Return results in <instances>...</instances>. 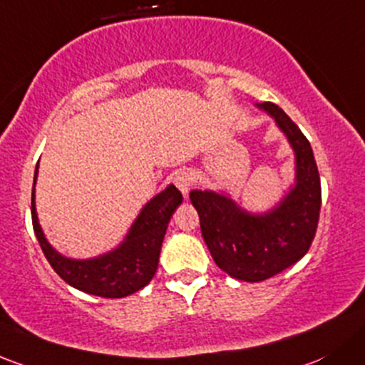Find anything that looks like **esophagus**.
I'll return each mask as SVG.
<instances>
[{"mask_svg":"<svg viewBox=\"0 0 365 365\" xmlns=\"http://www.w3.org/2000/svg\"><path fill=\"white\" fill-rule=\"evenodd\" d=\"M173 182H175V185L178 187L180 192L183 195L189 194L190 187H192L194 183V176H192V171L187 170V168H182V170H178L175 173V176H173Z\"/></svg>","mask_w":365,"mask_h":365,"instance_id":"34e87169","label":"esophagus"}]
</instances>
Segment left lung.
<instances>
[{
	"label": "left lung",
	"mask_w": 365,
	"mask_h": 365,
	"mask_svg": "<svg viewBox=\"0 0 365 365\" xmlns=\"http://www.w3.org/2000/svg\"><path fill=\"white\" fill-rule=\"evenodd\" d=\"M260 108L273 115L295 152V187L271 213L243 212L231 197L192 190L201 232L215 264L243 282H264L301 260L312 247L322 205L320 175L312 145L297 124L274 103Z\"/></svg>",
	"instance_id": "1"
}]
</instances>
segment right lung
<instances>
[{
	"label": "right lung",
	"instance_id": "right-lung-1",
	"mask_svg": "<svg viewBox=\"0 0 365 365\" xmlns=\"http://www.w3.org/2000/svg\"><path fill=\"white\" fill-rule=\"evenodd\" d=\"M34 171V182H36ZM183 197L175 185L157 194L138 215L131 231L117 250L89 260H73L59 255L45 240L38 224L34 208V187L31 194L33 229L48 264L61 278L82 292L106 299H120L131 295L150 283L159 264L164 234L175 210Z\"/></svg>",
	"mask_w": 365,
	"mask_h": 365
}]
</instances>
